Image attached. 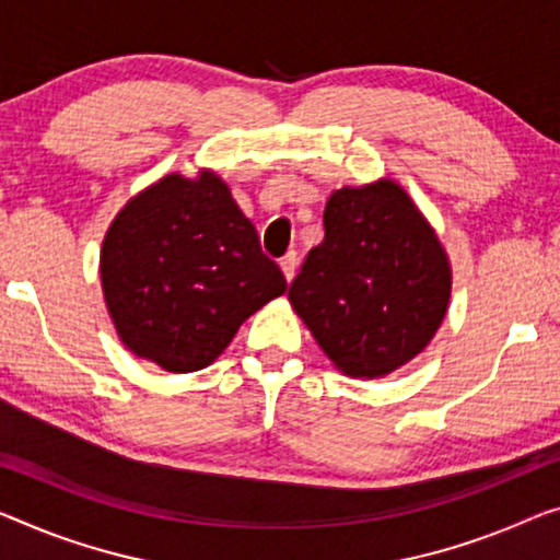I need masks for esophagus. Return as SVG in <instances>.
<instances>
[{
	"label": "esophagus",
	"mask_w": 560,
	"mask_h": 560,
	"mask_svg": "<svg viewBox=\"0 0 560 560\" xmlns=\"http://www.w3.org/2000/svg\"><path fill=\"white\" fill-rule=\"evenodd\" d=\"M280 268H282V275H285L288 282H290L292 278H295V270H298V253L290 250L285 257H282Z\"/></svg>",
	"instance_id": "obj_1"
}]
</instances>
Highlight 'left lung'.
<instances>
[{
	"mask_svg": "<svg viewBox=\"0 0 560 560\" xmlns=\"http://www.w3.org/2000/svg\"><path fill=\"white\" fill-rule=\"evenodd\" d=\"M288 298L342 373L388 375L433 340L451 298L435 232L395 183L342 187Z\"/></svg>",
	"mask_w": 560,
	"mask_h": 560,
	"instance_id": "1",
	"label": "left lung"
}]
</instances>
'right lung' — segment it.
Returning a JSON list of instances; mask_svg holds the SVG:
<instances>
[{"instance_id":"1","label":"right lung","mask_w":560,"mask_h":560,"mask_svg":"<svg viewBox=\"0 0 560 560\" xmlns=\"http://www.w3.org/2000/svg\"><path fill=\"white\" fill-rule=\"evenodd\" d=\"M102 288L119 338L170 373H192L228 348L285 275L228 185L170 175L117 214L102 245Z\"/></svg>"}]
</instances>
